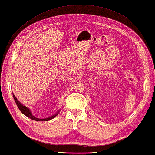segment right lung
I'll list each match as a JSON object with an SVG mask.
<instances>
[{"label":"right lung","mask_w":155,"mask_h":155,"mask_svg":"<svg viewBox=\"0 0 155 155\" xmlns=\"http://www.w3.org/2000/svg\"><path fill=\"white\" fill-rule=\"evenodd\" d=\"M13 97H14V100H15V103H16L18 107V108H19L20 111L21 112H22L23 114L25 115L26 116H27L28 117H29V118H31V120H35V121H39V122H41V121H48V120H52V118H54V117H55L56 115H57V114H59V111H57V112L56 113V114H54V115H52V116L49 117H47V118H44V119L37 118L36 117H35V116H34V115H33L32 113L31 112V111L29 110V109L27 108V107H26V106L23 105L22 104H21L20 102H19V101H18L17 98H16V97H15V96L14 95V94H13Z\"/></svg>","instance_id":"obj_1"}]
</instances>
